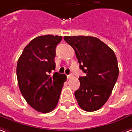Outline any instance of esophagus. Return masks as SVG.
<instances>
[{"instance_id":"obj_1","label":"esophagus","mask_w":132,"mask_h":132,"mask_svg":"<svg viewBox=\"0 0 132 132\" xmlns=\"http://www.w3.org/2000/svg\"><path fill=\"white\" fill-rule=\"evenodd\" d=\"M73 77V76H72V74H70V75H68L67 76V78L68 79H71V78Z\"/></svg>"}]
</instances>
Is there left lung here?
Returning a JSON list of instances; mask_svg holds the SVG:
<instances>
[{"label": "left lung", "instance_id": "left-lung-1", "mask_svg": "<svg viewBox=\"0 0 132 132\" xmlns=\"http://www.w3.org/2000/svg\"><path fill=\"white\" fill-rule=\"evenodd\" d=\"M75 50L80 69L86 74L79 77L80 86L75 92L82 110H98L108 101L118 80V60L113 50L92 36H64Z\"/></svg>", "mask_w": 132, "mask_h": 132}]
</instances>
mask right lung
<instances>
[{
    "mask_svg": "<svg viewBox=\"0 0 132 132\" xmlns=\"http://www.w3.org/2000/svg\"><path fill=\"white\" fill-rule=\"evenodd\" d=\"M59 36L45 35L33 39L24 49L16 65L19 89L26 102L36 111L47 113L58 103L65 74L55 70L56 47Z\"/></svg>",
    "mask_w": 132,
    "mask_h": 132,
    "instance_id": "right-lung-1",
    "label": "right lung"
}]
</instances>
